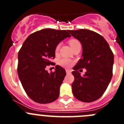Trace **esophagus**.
Returning a JSON list of instances; mask_svg holds the SVG:
<instances>
[{
    "label": "esophagus",
    "instance_id": "esophagus-1",
    "mask_svg": "<svg viewBox=\"0 0 124 124\" xmlns=\"http://www.w3.org/2000/svg\"><path fill=\"white\" fill-rule=\"evenodd\" d=\"M66 73L67 75H69V74L71 73V71L70 70H66Z\"/></svg>",
    "mask_w": 124,
    "mask_h": 124
}]
</instances>
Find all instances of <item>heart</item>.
I'll use <instances>...</instances> for the list:
<instances>
[{"mask_svg":"<svg viewBox=\"0 0 124 124\" xmlns=\"http://www.w3.org/2000/svg\"><path fill=\"white\" fill-rule=\"evenodd\" d=\"M79 43H80V42H79V40H78L77 39H72L69 40V45L71 46V48H72L73 47H74L75 45H78V44ZM60 46H61V45H60V44H58V45L56 46V47H55V53H57L59 51V50L60 49ZM59 64L61 65V66H62V67H63L68 68L71 65V64H72V61H71V60L69 59L64 58L62 59H61V61H59Z\"/></svg>","mask_w":124,"mask_h":124,"instance_id":"heart-1","label":"heart"}]
</instances>
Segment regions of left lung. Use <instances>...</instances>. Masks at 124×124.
Instances as JSON below:
<instances>
[{
  "instance_id": "obj_1",
  "label": "left lung",
  "mask_w": 124,
  "mask_h": 124,
  "mask_svg": "<svg viewBox=\"0 0 124 124\" xmlns=\"http://www.w3.org/2000/svg\"><path fill=\"white\" fill-rule=\"evenodd\" d=\"M68 32L83 46V57L73 68V94L84 102L95 101L105 93L111 81L114 54L107 41L97 32L87 29ZM84 68L87 71L81 76L78 70Z\"/></svg>"
}]
</instances>
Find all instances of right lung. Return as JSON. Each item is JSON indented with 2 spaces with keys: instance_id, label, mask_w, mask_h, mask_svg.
Masks as SVG:
<instances>
[{
  "instance_id": "add662e5",
  "label": "right lung",
  "mask_w": 124,
  "mask_h": 124,
  "mask_svg": "<svg viewBox=\"0 0 124 124\" xmlns=\"http://www.w3.org/2000/svg\"><path fill=\"white\" fill-rule=\"evenodd\" d=\"M70 36L65 30L45 29L30 35L19 49L18 76L25 93L35 102L49 103L59 96L65 70L56 65L49 73L46 67L54 63L51 60L55 58L57 45Z\"/></svg>"
}]
</instances>
